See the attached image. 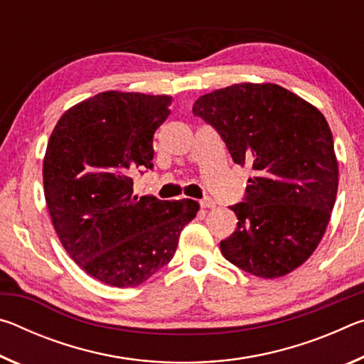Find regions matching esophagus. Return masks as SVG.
<instances>
[{
    "label": "esophagus",
    "mask_w": 364,
    "mask_h": 364,
    "mask_svg": "<svg viewBox=\"0 0 364 364\" xmlns=\"http://www.w3.org/2000/svg\"><path fill=\"white\" fill-rule=\"evenodd\" d=\"M199 204H200L202 208H213L215 207V202H213L212 197H204V199H202Z\"/></svg>",
    "instance_id": "esophagus-1"
}]
</instances>
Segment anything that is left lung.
Instances as JSON below:
<instances>
[{
    "mask_svg": "<svg viewBox=\"0 0 364 364\" xmlns=\"http://www.w3.org/2000/svg\"><path fill=\"white\" fill-rule=\"evenodd\" d=\"M193 112L213 127L232 160L250 165L237 228L221 254L258 278L273 279L306 262L334 208L338 167L324 115L273 83H239L200 96Z\"/></svg>",
    "mask_w": 364,
    "mask_h": 364,
    "instance_id": "8db88e82",
    "label": "left lung"
}]
</instances>
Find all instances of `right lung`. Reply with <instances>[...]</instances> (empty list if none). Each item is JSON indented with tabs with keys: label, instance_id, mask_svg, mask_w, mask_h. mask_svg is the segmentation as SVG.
<instances>
[{
	"label": "right lung",
	"instance_id": "add662e5",
	"mask_svg": "<svg viewBox=\"0 0 364 364\" xmlns=\"http://www.w3.org/2000/svg\"><path fill=\"white\" fill-rule=\"evenodd\" d=\"M170 96L106 91L60 117L48 141L43 184L67 254L95 279L134 287L175 255L196 200L134 196L136 170H152L154 133Z\"/></svg>",
	"mask_w": 364,
	"mask_h": 364
}]
</instances>
